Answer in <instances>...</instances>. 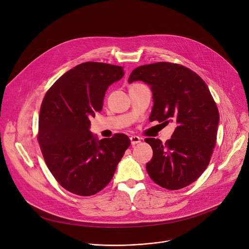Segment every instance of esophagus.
Returning <instances> with one entry per match:
<instances>
[{"label":"esophagus","mask_w":249,"mask_h":249,"mask_svg":"<svg viewBox=\"0 0 249 249\" xmlns=\"http://www.w3.org/2000/svg\"><path fill=\"white\" fill-rule=\"evenodd\" d=\"M130 140H131L132 146H135V145L139 144L140 142H141V138L138 137V136H131V137H130Z\"/></svg>","instance_id":"obj_1"}]
</instances>
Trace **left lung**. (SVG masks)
I'll return each instance as SVG.
<instances>
[{
	"label": "left lung",
	"instance_id": "left-lung-1",
	"mask_svg": "<svg viewBox=\"0 0 249 249\" xmlns=\"http://www.w3.org/2000/svg\"><path fill=\"white\" fill-rule=\"evenodd\" d=\"M135 81L145 82L153 91L150 120L177 124L164 144L159 139H145L153 149L147 171L165 189L184 188L199 178L210 162L217 141V104L201 77L179 64L140 66L128 79L129 83Z\"/></svg>",
	"mask_w": 249,
	"mask_h": 249
}]
</instances>
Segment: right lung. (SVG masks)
<instances>
[{
  "label": "right lung",
  "instance_id": "right-lung-1",
  "mask_svg": "<svg viewBox=\"0 0 249 249\" xmlns=\"http://www.w3.org/2000/svg\"><path fill=\"white\" fill-rule=\"evenodd\" d=\"M124 76L123 67L86 62L65 73L47 90L37 141L57 182L69 192L91 196L107 185L131 142L125 134L96 140L91 117L101 111L106 89Z\"/></svg>",
  "mask_w": 249,
  "mask_h": 249
}]
</instances>
